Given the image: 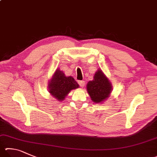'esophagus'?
<instances>
[{
	"label": "esophagus",
	"instance_id": "esophagus-1",
	"mask_svg": "<svg viewBox=\"0 0 157 157\" xmlns=\"http://www.w3.org/2000/svg\"><path fill=\"white\" fill-rule=\"evenodd\" d=\"M78 84L79 86L81 87H84V84H85V82L84 81H81V80H79L78 81Z\"/></svg>",
	"mask_w": 157,
	"mask_h": 157
}]
</instances>
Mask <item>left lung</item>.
I'll use <instances>...</instances> for the list:
<instances>
[{
	"label": "left lung",
	"instance_id": "8db88e82",
	"mask_svg": "<svg viewBox=\"0 0 157 157\" xmlns=\"http://www.w3.org/2000/svg\"><path fill=\"white\" fill-rule=\"evenodd\" d=\"M86 86L91 99L95 103H99L108 98L112 90L110 82L99 69L95 73L93 80L88 82Z\"/></svg>",
	"mask_w": 157,
	"mask_h": 157
}]
</instances>
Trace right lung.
I'll return each instance as SVG.
<instances>
[{"label":"right lung","instance_id":"1","mask_svg":"<svg viewBox=\"0 0 157 157\" xmlns=\"http://www.w3.org/2000/svg\"><path fill=\"white\" fill-rule=\"evenodd\" d=\"M78 87V84L73 78L66 77L62 71L57 69L49 82V92L57 99L62 101L71 90Z\"/></svg>","mask_w":157,"mask_h":157}]
</instances>
